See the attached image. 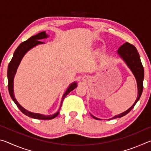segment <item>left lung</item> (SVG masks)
<instances>
[{
	"label": "left lung",
	"instance_id": "left-lung-1",
	"mask_svg": "<svg viewBox=\"0 0 151 151\" xmlns=\"http://www.w3.org/2000/svg\"><path fill=\"white\" fill-rule=\"evenodd\" d=\"M117 54L121 57L124 62L126 63L129 69L131 70V72L133 74L135 78L137 81V88H138V95L136 101L134 104L130 107V108L127 110L122 113L114 116L112 118L109 119L111 120L112 119L121 118V117L126 115L127 114L131 111L133 109L135 104L139 100L140 96H141L142 90H143V80H144V68H143L142 65L140 61V56L139 52H137V48H135L133 45H132L129 42H125L124 44L122 45L121 47L119 48L117 50ZM91 115L93 117L94 119L96 120H101L99 118L94 116L91 114Z\"/></svg>",
	"mask_w": 151,
	"mask_h": 151
}]
</instances>
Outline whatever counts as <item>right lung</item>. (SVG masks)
I'll list each match as a JSON object with an SVG mask.
<instances>
[{
	"label": "right lung",
	"instance_id": "obj_1",
	"mask_svg": "<svg viewBox=\"0 0 151 151\" xmlns=\"http://www.w3.org/2000/svg\"><path fill=\"white\" fill-rule=\"evenodd\" d=\"M48 37V35L46 33L45 31H42L41 32L38 33L37 35L35 36H32L30 38L26 41L22 42L21 44H20L19 47L15 50L13 57H12V59L10 62L9 65L8 66V72H7V76H8V88H9V94L11 95V99L12 101L14 102V103L16 104V105L18 106L20 111H21L22 113L24 114L25 115L30 117V118L32 119H40V120H50L55 118L56 116H58V114H59V111L61 108V106H62L63 100L65 99L66 96L70 93V91H73L76 86H77V83L76 82H73L70 84V85L68 86V87L66 89L65 93L63 94L62 100H61L60 108L58 109V111L56 112V113L53 114H50V115H45V114H41L39 113H34V112H30L27 111V109L23 108L20 104L18 103L17 100L15 98L14 94V76L16 75L17 68L19 67V66L20 63V61L22 59L25 54L28 52V51L30 50L31 48H34L36 46L44 44L45 42L40 41V40L41 39H47Z\"/></svg>",
	"mask_w": 151,
	"mask_h": 151
}]
</instances>
